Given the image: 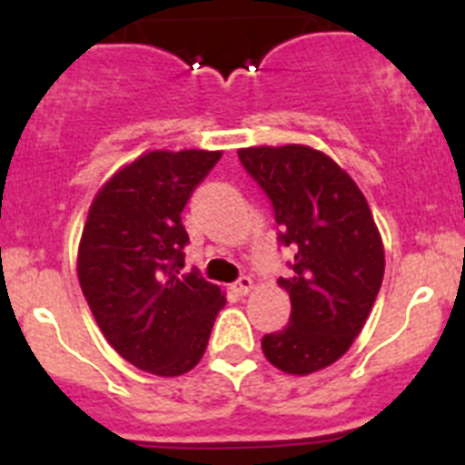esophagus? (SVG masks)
<instances>
[{
	"mask_svg": "<svg viewBox=\"0 0 465 465\" xmlns=\"http://www.w3.org/2000/svg\"><path fill=\"white\" fill-rule=\"evenodd\" d=\"M232 289H235V293L246 295V293H249V291L253 289V279L252 277H240L235 282V286H232Z\"/></svg>",
	"mask_w": 465,
	"mask_h": 465,
	"instance_id": "34e87169",
	"label": "esophagus"
}]
</instances>
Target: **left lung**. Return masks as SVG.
Returning a JSON list of instances; mask_svg holds the SVG:
<instances>
[{"mask_svg":"<svg viewBox=\"0 0 465 465\" xmlns=\"http://www.w3.org/2000/svg\"><path fill=\"white\" fill-rule=\"evenodd\" d=\"M242 165L274 207L279 242L293 252L289 326L265 335L262 354L289 375L323 371L347 354L384 277V244L354 179L322 151L286 143L240 149Z\"/></svg>","mask_w":465,"mask_h":465,"instance_id":"1","label":"left lung"}]
</instances>
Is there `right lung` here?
I'll list each match as a JSON object with an SVG mask.
<instances>
[{
  "mask_svg": "<svg viewBox=\"0 0 465 465\" xmlns=\"http://www.w3.org/2000/svg\"><path fill=\"white\" fill-rule=\"evenodd\" d=\"M221 151H149L97 191L79 244V283L109 344L160 377L193 371L225 295L183 272L182 212Z\"/></svg>",
  "mask_w": 465,
  "mask_h": 465,
  "instance_id": "1",
  "label": "right lung"
}]
</instances>
